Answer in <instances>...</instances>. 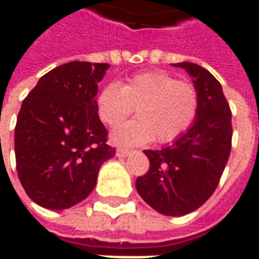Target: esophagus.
I'll list each match as a JSON object with an SVG mask.
<instances>
[{"label": "esophagus", "mask_w": 259, "mask_h": 259, "mask_svg": "<svg viewBox=\"0 0 259 259\" xmlns=\"http://www.w3.org/2000/svg\"><path fill=\"white\" fill-rule=\"evenodd\" d=\"M130 150H126V148H119L118 151H116V155L120 158H124L127 157V155H130Z\"/></svg>", "instance_id": "obj_1"}]
</instances>
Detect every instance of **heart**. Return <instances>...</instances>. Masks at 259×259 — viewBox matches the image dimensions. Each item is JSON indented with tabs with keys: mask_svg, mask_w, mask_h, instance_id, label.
Wrapping results in <instances>:
<instances>
[{
	"mask_svg": "<svg viewBox=\"0 0 259 259\" xmlns=\"http://www.w3.org/2000/svg\"><path fill=\"white\" fill-rule=\"evenodd\" d=\"M200 107L194 85L168 72L155 70L133 76L124 84L109 83L97 96V113L115 127L133 112L139 118L119 126L111 135L118 146H143L157 139L170 143L194 123Z\"/></svg>",
	"mask_w": 259,
	"mask_h": 259,
	"instance_id": "heart-1",
	"label": "heart"
}]
</instances>
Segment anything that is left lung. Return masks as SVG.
Wrapping results in <instances>:
<instances>
[{
  "mask_svg": "<svg viewBox=\"0 0 259 259\" xmlns=\"http://www.w3.org/2000/svg\"><path fill=\"white\" fill-rule=\"evenodd\" d=\"M193 77L200 107L186 133L161 150H146L150 170L136 180L148 205L166 217L198 209L217 189L232 148V112L222 85L206 69L174 64Z\"/></svg>",
  "mask_w": 259,
  "mask_h": 259,
  "instance_id": "obj_1",
  "label": "left lung"
}]
</instances>
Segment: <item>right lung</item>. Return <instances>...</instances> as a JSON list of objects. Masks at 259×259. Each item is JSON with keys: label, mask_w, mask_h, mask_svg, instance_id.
Listing matches in <instances>:
<instances>
[{"label": "right lung", "mask_w": 259, "mask_h": 259, "mask_svg": "<svg viewBox=\"0 0 259 259\" xmlns=\"http://www.w3.org/2000/svg\"><path fill=\"white\" fill-rule=\"evenodd\" d=\"M108 64L69 62L38 80L15 127L16 170L26 194L47 209L79 204L115 155L97 113L98 83Z\"/></svg>", "instance_id": "1"}]
</instances>
